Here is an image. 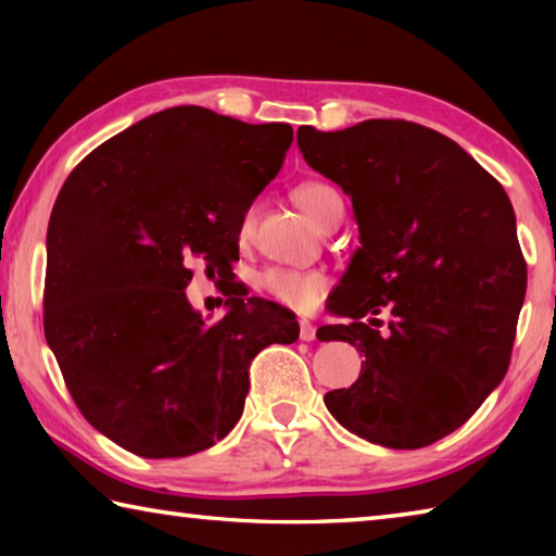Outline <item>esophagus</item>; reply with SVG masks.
I'll return each mask as SVG.
<instances>
[{"instance_id": "34e87169", "label": "esophagus", "mask_w": 556, "mask_h": 556, "mask_svg": "<svg viewBox=\"0 0 556 556\" xmlns=\"http://www.w3.org/2000/svg\"><path fill=\"white\" fill-rule=\"evenodd\" d=\"M299 338H301V341H314L316 326L312 321H306V318H301V321H299Z\"/></svg>"}]
</instances>
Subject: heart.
<instances>
[{"instance_id": "b5f03b06", "label": "heart", "mask_w": 556, "mask_h": 556, "mask_svg": "<svg viewBox=\"0 0 556 556\" xmlns=\"http://www.w3.org/2000/svg\"><path fill=\"white\" fill-rule=\"evenodd\" d=\"M336 191L328 184L321 181H306L296 186L294 201L304 208L308 218H314L318 225H324L328 203L336 199ZM252 228H255V205L244 211L240 220V238H250ZM257 287L265 291L279 304L296 312H312L314 306L321 304V299L328 291V277L318 269H299V267H267L260 271Z\"/></svg>"}]
</instances>
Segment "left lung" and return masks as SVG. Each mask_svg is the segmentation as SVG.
Masks as SVG:
<instances>
[{"label":"left lung","mask_w":556,"mask_h":556,"mask_svg":"<svg viewBox=\"0 0 556 556\" xmlns=\"http://www.w3.org/2000/svg\"><path fill=\"white\" fill-rule=\"evenodd\" d=\"M314 172L351 195L363 248L318 328L365 363L326 407L353 434L421 448L470 419L510 368L527 289L505 188L454 139L407 119H365L341 131L299 127ZM388 307L389 331L365 315ZM376 328L372 329L371 326Z\"/></svg>","instance_id":"obj_1"}]
</instances>
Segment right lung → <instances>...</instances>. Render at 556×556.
<instances>
[{
	"label": "right lung",
	"mask_w": 556,
	"mask_h": 556,
	"mask_svg": "<svg viewBox=\"0 0 556 556\" xmlns=\"http://www.w3.org/2000/svg\"><path fill=\"white\" fill-rule=\"evenodd\" d=\"M294 129L184 105L119 131L65 178L49 220L43 333L75 407L144 458L191 456L240 419L250 363L294 343L267 299H230L218 321L184 289L191 257L228 271L240 220L277 176Z\"/></svg>",
	"instance_id": "right-lung-1"
}]
</instances>
